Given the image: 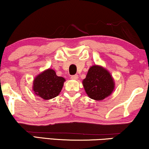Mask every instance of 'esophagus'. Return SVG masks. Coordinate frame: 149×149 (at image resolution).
Returning <instances> with one entry per match:
<instances>
[{"label": "esophagus", "mask_w": 149, "mask_h": 149, "mask_svg": "<svg viewBox=\"0 0 149 149\" xmlns=\"http://www.w3.org/2000/svg\"><path fill=\"white\" fill-rule=\"evenodd\" d=\"M78 75L77 74H75V75H72L71 76V79H74V80H77V79H78Z\"/></svg>", "instance_id": "1"}]
</instances>
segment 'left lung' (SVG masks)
Segmentation results:
<instances>
[{"mask_svg":"<svg viewBox=\"0 0 149 149\" xmlns=\"http://www.w3.org/2000/svg\"><path fill=\"white\" fill-rule=\"evenodd\" d=\"M83 85L90 98L102 100L113 92L115 83L109 71L100 66H93L89 69Z\"/></svg>","mask_w":149,"mask_h":149,"instance_id":"1","label":"left lung"}]
</instances>
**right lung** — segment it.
I'll return each instance as SVG.
<instances>
[{"label":"right lung","instance_id":"obj_1","mask_svg":"<svg viewBox=\"0 0 149 149\" xmlns=\"http://www.w3.org/2000/svg\"><path fill=\"white\" fill-rule=\"evenodd\" d=\"M64 81V78L57 76L54 70L48 69L34 79L33 90L35 94L44 100L54 98L59 95Z\"/></svg>","mask_w":149,"mask_h":149}]
</instances>
